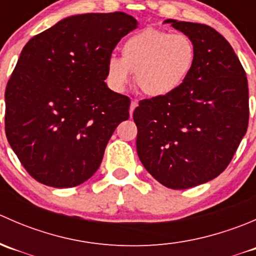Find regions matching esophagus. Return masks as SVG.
<instances>
[{"label":"esophagus","instance_id":"obj_1","mask_svg":"<svg viewBox=\"0 0 256 256\" xmlns=\"http://www.w3.org/2000/svg\"><path fill=\"white\" fill-rule=\"evenodd\" d=\"M136 106H138V102H136V100H132V102H131V105H130V116H132L134 110H135Z\"/></svg>","mask_w":256,"mask_h":256}]
</instances>
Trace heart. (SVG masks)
Instances as JSON below:
<instances>
[{"instance_id":"b5f03b06","label":"heart","mask_w":256,"mask_h":256,"mask_svg":"<svg viewBox=\"0 0 256 256\" xmlns=\"http://www.w3.org/2000/svg\"><path fill=\"white\" fill-rule=\"evenodd\" d=\"M194 64L196 48L187 34L150 27L124 42L121 58L108 59L106 78L120 92L135 73V84L144 95L161 98L180 89Z\"/></svg>"}]
</instances>
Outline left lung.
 Masks as SVG:
<instances>
[{
	"label": "left lung",
	"instance_id": "8db88e82",
	"mask_svg": "<svg viewBox=\"0 0 256 256\" xmlns=\"http://www.w3.org/2000/svg\"><path fill=\"white\" fill-rule=\"evenodd\" d=\"M187 34L196 64L172 94L144 99L134 112L136 147L150 174L172 190H187L228 167L249 122L248 79L228 40L202 23L167 20Z\"/></svg>",
	"mask_w": 256,
	"mask_h": 256
}]
</instances>
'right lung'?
<instances>
[{
	"label": "right lung",
	"mask_w": 256,
	"mask_h": 256,
	"mask_svg": "<svg viewBox=\"0 0 256 256\" xmlns=\"http://www.w3.org/2000/svg\"><path fill=\"white\" fill-rule=\"evenodd\" d=\"M138 20L124 12L76 14L28 40L7 82L4 131L26 171L56 188L99 168L130 98L108 88L106 63Z\"/></svg>",
	"instance_id": "1"
}]
</instances>
